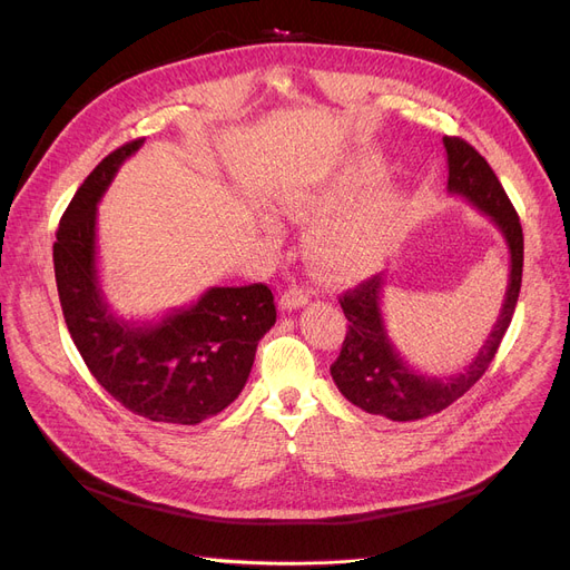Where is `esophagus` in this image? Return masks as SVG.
Wrapping results in <instances>:
<instances>
[{
  "label": "esophagus",
  "instance_id": "34e87169",
  "mask_svg": "<svg viewBox=\"0 0 570 570\" xmlns=\"http://www.w3.org/2000/svg\"><path fill=\"white\" fill-rule=\"evenodd\" d=\"M308 299H312V292H308L306 287L292 285L281 295V306L285 308V312H292V308H299V306L308 304Z\"/></svg>",
  "mask_w": 570,
  "mask_h": 570
}]
</instances>
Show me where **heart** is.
Returning <instances> with one entry per match:
<instances>
[{
    "instance_id": "obj_1",
    "label": "heart",
    "mask_w": 570,
    "mask_h": 570,
    "mask_svg": "<svg viewBox=\"0 0 570 570\" xmlns=\"http://www.w3.org/2000/svg\"><path fill=\"white\" fill-rule=\"evenodd\" d=\"M381 176L383 161L364 154L344 164L331 183L321 187H285L278 193V202L285 209L297 214H318L345 202L318 216L306 237L308 254L325 273L342 278L368 273L381 266L400 243L404 199L390 185L373 187ZM361 191L365 195L361 196ZM264 226L275 230L273 218H264Z\"/></svg>"
}]
</instances>
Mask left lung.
Here are the masks:
<instances>
[{
    "mask_svg": "<svg viewBox=\"0 0 570 570\" xmlns=\"http://www.w3.org/2000/svg\"><path fill=\"white\" fill-rule=\"evenodd\" d=\"M442 142L446 149V166H450L446 189L471 202L478 212L488 214L507 239L511 256L509 285L502 312H499L497 323L492 325L478 356L461 373L444 377L413 371L402 354L394 350L381 312V292L385 285L381 273L358 287L344 292L340 306L350 325L340 356L331 366V375L337 390L354 406L390 421H419L433 416V413H440L469 392L492 364L499 344L507 335L521 292L523 228L519 214H515L490 164L469 142L461 140V137H444Z\"/></svg>",
    "mask_w": 570,
    "mask_h": 570,
    "instance_id": "1",
    "label": "left lung"
}]
</instances>
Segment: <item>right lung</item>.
Returning a JSON list of instances; mask_svg holds the SVG:
<instances>
[{
	"label": "right lung",
	"mask_w": 570,
	"mask_h": 570,
	"mask_svg": "<svg viewBox=\"0 0 570 570\" xmlns=\"http://www.w3.org/2000/svg\"><path fill=\"white\" fill-rule=\"evenodd\" d=\"M142 142L101 159L63 212L55 243L59 302L82 361L116 402L149 421L197 425L243 392L256 344L275 323L273 292L264 283L212 287L159 323L111 312L97 275V202Z\"/></svg>",
	"instance_id": "1"
}]
</instances>
